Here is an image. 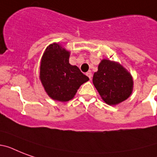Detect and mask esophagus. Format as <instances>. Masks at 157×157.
<instances>
[{
	"instance_id": "34e87169",
	"label": "esophagus",
	"mask_w": 157,
	"mask_h": 157,
	"mask_svg": "<svg viewBox=\"0 0 157 157\" xmlns=\"http://www.w3.org/2000/svg\"><path fill=\"white\" fill-rule=\"evenodd\" d=\"M86 75H87V76H88L89 78L90 79H92V73H91L90 71H88V72H87V73H86Z\"/></svg>"
}]
</instances>
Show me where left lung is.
Listing matches in <instances>:
<instances>
[{
	"label": "left lung",
	"mask_w": 157,
	"mask_h": 157,
	"mask_svg": "<svg viewBox=\"0 0 157 157\" xmlns=\"http://www.w3.org/2000/svg\"><path fill=\"white\" fill-rule=\"evenodd\" d=\"M93 84L108 105H117L129 98L133 91L131 74L119 63L103 59L94 74Z\"/></svg>",
	"instance_id": "8db88e82"
}]
</instances>
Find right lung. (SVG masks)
I'll use <instances>...</instances> for the list:
<instances>
[{
  "mask_svg": "<svg viewBox=\"0 0 157 157\" xmlns=\"http://www.w3.org/2000/svg\"><path fill=\"white\" fill-rule=\"evenodd\" d=\"M70 52L54 43L45 50L40 67V80L45 92L54 100L67 102L89 77L69 63Z\"/></svg>",
  "mask_w": 157,
  "mask_h": 157,
  "instance_id": "obj_1",
  "label": "right lung"
}]
</instances>
